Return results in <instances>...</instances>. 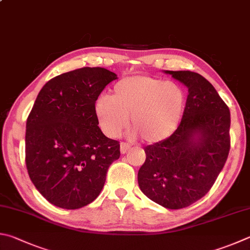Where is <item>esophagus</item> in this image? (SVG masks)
Wrapping results in <instances>:
<instances>
[{
  "label": "esophagus",
  "instance_id": "esophagus-1",
  "mask_svg": "<svg viewBox=\"0 0 250 250\" xmlns=\"http://www.w3.org/2000/svg\"><path fill=\"white\" fill-rule=\"evenodd\" d=\"M130 148H131V146H130V145H129L128 143L122 142V143L120 144V152H121V154L128 153V151H130Z\"/></svg>",
  "mask_w": 250,
  "mask_h": 250
}]
</instances>
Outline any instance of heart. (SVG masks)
Instances as JSON below:
<instances>
[{
	"mask_svg": "<svg viewBox=\"0 0 250 250\" xmlns=\"http://www.w3.org/2000/svg\"><path fill=\"white\" fill-rule=\"evenodd\" d=\"M186 102L185 90L175 82L133 75L117 82L110 97L99 98L95 113L108 137H118L131 116L135 132L145 142L157 143L168 139L178 128Z\"/></svg>",
	"mask_w": 250,
	"mask_h": 250,
	"instance_id": "obj_1",
	"label": "heart"
}]
</instances>
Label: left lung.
I'll list each match as a JSON object with an SVG mask.
<instances>
[{
	"instance_id": "8db88e82",
	"label": "left lung",
	"mask_w": 250,
	"mask_h": 250,
	"mask_svg": "<svg viewBox=\"0 0 250 250\" xmlns=\"http://www.w3.org/2000/svg\"><path fill=\"white\" fill-rule=\"evenodd\" d=\"M188 88L184 117L168 139L144 147L138 172L141 191L177 210L200 200L228 160L230 113L213 85L190 71H165Z\"/></svg>"
}]
</instances>
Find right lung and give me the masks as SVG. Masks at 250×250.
<instances>
[{"label":"right lung","instance_id":"right-lung-1","mask_svg":"<svg viewBox=\"0 0 250 250\" xmlns=\"http://www.w3.org/2000/svg\"><path fill=\"white\" fill-rule=\"evenodd\" d=\"M117 75L82 67L58 75L40 90L26 122L25 161L30 180L53 206L75 210L93 202L120 144L98 126L95 103Z\"/></svg>","mask_w":250,"mask_h":250}]
</instances>
